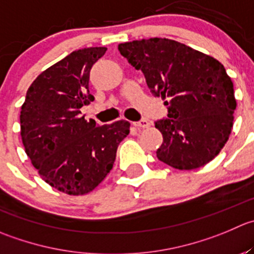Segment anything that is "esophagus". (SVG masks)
Masks as SVG:
<instances>
[{
	"instance_id": "1",
	"label": "esophagus",
	"mask_w": 254,
	"mask_h": 254,
	"mask_svg": "<svg viewBox=\"0 0 254 254\" xmlns=\"http://www.w3.org/2000/svg\"><path fill=\"white\" fill-rule=\"evenodd\" d=\"M132 124H134V127H139V129H145V127H150V123L147 119H141V120H139V122L132 123Z\"/></svg>"
}]
</instances>
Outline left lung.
Masks as SVG:
<instances>
[{"label":"left lung","instance_id":"obj_1","mask_svg":"<svg viewBox=\"0 0 254 254\" xmlns=\"http://www.w3.org/2000/svg\"><path fill=\"white\" fill-rule=\"evenodd\" d=\"M120 54L141 70L167 118L155 122L164 141L160 161L192 170L215 159L230 137L237 103L233 83L217 59L180 42L150 38L120 43Z\"/></svg>","mask_w":254,"mask_h":254}]
</instances>
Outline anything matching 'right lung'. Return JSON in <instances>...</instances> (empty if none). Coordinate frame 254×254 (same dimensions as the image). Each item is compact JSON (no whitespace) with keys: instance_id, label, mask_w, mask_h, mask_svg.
I'll return each instance as SVG.
<instances>
[{"instance_id":"1","label":"right lung","mask_w":254,"mask_h":254,"mask_svg":"<svg viewBox=\"0 0 254 254\" xmlns=\"http://www.w3.org/2000/svg\"><path fill=\"white\" fill-rule=\"evenodd\" d=\"M105 52V47L78 49L57 62L34 79L21 108L27 156L47 184L68 195H85L105 179L130 131L127 120L98 127L80 115V108L94 99L90 69Z\"/></svg>"}]
</instances>
